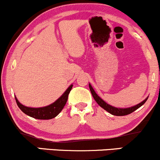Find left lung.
Wrapping results in <instances>:
<instances>
[{
    "instance_id": "left-lung-1",
    "label": "left lung",
    "mask_w": 160,
    "mask_h": 160,
    "mask_svg": "<svg viewBox=\"0 0 160 160\" xmlns=\"http://www.w3.org/2000/svg\"><path fill=\"white\" fill-rule=\"evenodd\" d=\"M89 89H90L91 93H92V95L93 98H94L95 102L98 104V105H100L101 107H102V108H104L105 111L109 112L110 113H111V114L115 115V116H125V115L130 114L131 113H132V112L136 111L138 108H140L141 106H142L143 104L146 102V101L148 100V98H147L145 100L143 101L142 102H141L140 104H137V105L133 106V107H131V108H117L114 107H112V106L110 105V104H107L105 102H104V101L102 100V99L100 97H99L98 95L96 94V93H95V92L94 91V89H92V86L90 85V84H89Z\"/></svg>"
}]
</instances>
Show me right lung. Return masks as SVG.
Returning <instances> with one entry per match:
<instances>
[{"label":"right lung","mask_w":160,"mask_h":160,"mask_svg":"<svg viewBox=\"0 0 160 160\" xmlns=\"http://www.w3.org/2000/svg\"><path fill=\"white\" fill-rule=\"evenodd\" d=\"M72 86L73 85L70 86L67 89V90L65 92V93L58 100H56L54 103L47 106V107L38 108L25 107V106L20 104L17 98H15L16 104H17L18 107L20 108V110L29 117L38 119V120H50V119L56 117L65 107L70 92L72 89Z\"/></svg>","instance_id":"1"}]
</instances>
